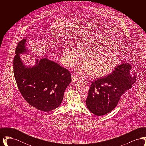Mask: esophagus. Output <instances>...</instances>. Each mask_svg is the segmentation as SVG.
Here are the masks:
<instances>
[{"mask_svg":"<svg viewBox=\"0 0 146 146\" xmlns=\"http://www.w3.org/2000/svg\"><path fill=\"white\" fill-rule=\"evenodd\" d=\"M79 79V78L78 76H72V80L74 82H76V80H78Z\"/></svg>","mask_w":146,"mask_h":146,"instance_id":"esophagus-1","label":"esophagus"}]
</instances>
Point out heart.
Returning a JSON list of instances; mask_svg holds the SVG:
<instances>
[{
    "mask_svg": "<svg viewBox=\"0 0 146 146\" xmlns=\"http://www.w3.org/2000/svg\"><path fill=\"white\" fill-rule=\"evenodd\" d=\"M104 39L97 36L78 41L76 46L70 42L63 48L62 61L64 66L71 67L76 63L79 54H83V64L76 68L79 74L89 73L92 77L109 74L117 67L119 62L120 50L114 42L104 44Z\"/></svg>",
    "mask_w": 146,
    "mask_h": 146,
    "instance_id": "obj_1",
    "label": "heart"
}]
</instances>
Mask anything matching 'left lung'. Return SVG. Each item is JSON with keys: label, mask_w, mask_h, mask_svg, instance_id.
Here are the masks:
<instances>
[{"label": "left lung", "mask_w": 146, "mask_h": 146, "mask_svg": "<svg viewBox=\"0 0 146 146\" xmlns=\"http://www.w3.org/2000/svg\"><path fill=\"white\" fill-rule=\"evenodd\" d=\"M131 66L127 63L118 66L111 74L91 82L86 100L88 110L97 116L104 115L117 106L121 96L136 81L130 73Z\"/></svg>", "instance_id": "left-lung-1"}]
</instances>
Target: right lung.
<instances>
[{"mask_svg": "<svg viewBox=\"0 0 146 146\" xmlns=\"http://www.w3.org/2000/svg\"><path fill=\"white\" fill-rule=\"evenodd\" d=\"M26 39L19 42L14 58V76L25 100L43 111L54 110L61 104L65 90L71 82L68 70L46 58L36 59L35 66L28 67L20 54L28 53Z\"/></svg>", "mask_w": 146, "mask_h": 146, "instance_id": "obj_1", "label": "right lung"}]
</instances>
